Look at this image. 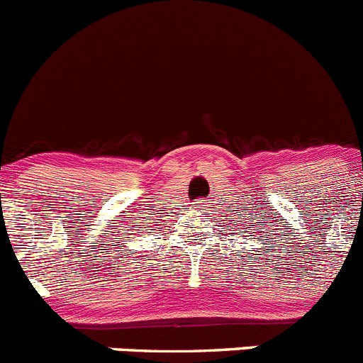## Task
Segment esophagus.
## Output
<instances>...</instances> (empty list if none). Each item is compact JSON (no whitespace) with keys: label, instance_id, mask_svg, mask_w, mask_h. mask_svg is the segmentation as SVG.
Listing matches in <instances>:
<instances>
[{"label":"esophagus","instance_id":"obj_1","mask_svg":"<svg viewBox=\"0 0 363 363\" xmlns=\"http://www.w3.org/2000/svg\"><path fill=\"white\" fill-rule=\"evenodd\" d=\"M196 206H197V208H199V210H203V208H204V206H206V204H196Z\"/></svg>","mask_w":363,"mask_h":363}]
</instances>
